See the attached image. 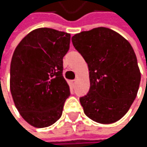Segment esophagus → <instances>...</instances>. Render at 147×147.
Instances as JSON below:
<instances>
[{
    "mask_svg": "<svg viewBox=\"0 0 147 147\" xmlns=\"http://www.w3.org/2000/svg\"><path fill=\"white\" fill-rule=\"evenodd\" d=\"M76 82H77V80H71V81H70V83H71L72 86H74V84H76Z\"/></svg>",
    "mask_w": 147,
    "mask_h": 147,
    "instance_id": "esophagus-1",
    "label": "esophagus"
}]
</instances>
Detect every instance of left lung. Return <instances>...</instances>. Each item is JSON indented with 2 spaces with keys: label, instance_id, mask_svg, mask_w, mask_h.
<instances>
[{
  "label": "left lung",
  "instance_id": "obj_1",
  "mask_svg": "<svg viewBox=\"0 0 147 147\" xmlns=\"http://www.w3.org/2000/svg\"><path fill=\"white\" fill-rule=\"evenodd\" d=\"M71 39L89 69L90 91L80 98L84 114L102 124L117 122L133 103L141 79L131 45L106 27L81 32Z\"/></svg>",
  "mask_w": 147,
  "mask_h": 147
}]
</instances>
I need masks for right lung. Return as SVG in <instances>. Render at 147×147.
Masks as SVG:
<instances>
[{
    "label": "right lung",
    "mask_w": 147,
    "mask_h": 147,
    "mask_svg": "<svg viewBox=\"0 0 147 147\" xmlns=\"http://www.w3.org/2000/svg\"><path fill=\"white\" fill-rule=\"evenodd\" d=\"M70 34L50 28L28 33L16 47L10 63V92L16 109L35 128L55 123L70 95L63 76V58Z\"/></svg>",
    "instance_id": "add662e5"
}]
</instances>
